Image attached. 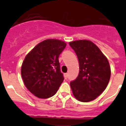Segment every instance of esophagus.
I'll use <instances>...</instances> for the list:
<instances>
[{"label": "esophagus", "instance_id": "34e87169", "mask_svg": "<svg viewBox=\"0 0 126 126\" xmlns=\"http://www.w3.org/2000/svg\"><path fill=\"white\" fill-rule=\"evenodd\" d=\"M64 79H67L68 77V74H65L64 75Z\"/></svg>", "mask_w": 126, "mask_h": 126}]
</instances>
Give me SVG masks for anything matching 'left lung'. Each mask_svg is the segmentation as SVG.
I'll list each match as a JSON object with an SVG mask.
<instances>
[{
    "mask_svg": "<svg viewBox=\"0 0 126 126\" xmlns=\"http://www.w3.org/2000/svg\"><path fill=\"white\" fill-rule=\"evenodd\" d=\"M69 44L79 62L78 77L70 84L73 94L82 102L93 101L102 93L109 82L111 70L109 61L90 40H75Z\"/></svg>",
    "mask_w": 126,
    "mask_h": 126,
    "instance_id": "8db88e82",
    "label": "left lung"
}]
</instances>
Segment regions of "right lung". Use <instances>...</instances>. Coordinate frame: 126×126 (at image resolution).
Here are the masks:
<instances>
[{"label": "right lung", "mask_w": 126, "mask_h": 126, "mask_svg": "<svg viewBox=\"0 0 126 126\" xmlns=\"http://www.w3.org/2000/svg\"><path fill=\"white\" fill-rule=\"evenodd\" d=\"M66 44L58 39H47L36 46L25 57L21 77L25 86L39 98L54 96L63 82L59 56Z\"/></svg>", "instance_id": "right-lung-1"}]
</instances>
